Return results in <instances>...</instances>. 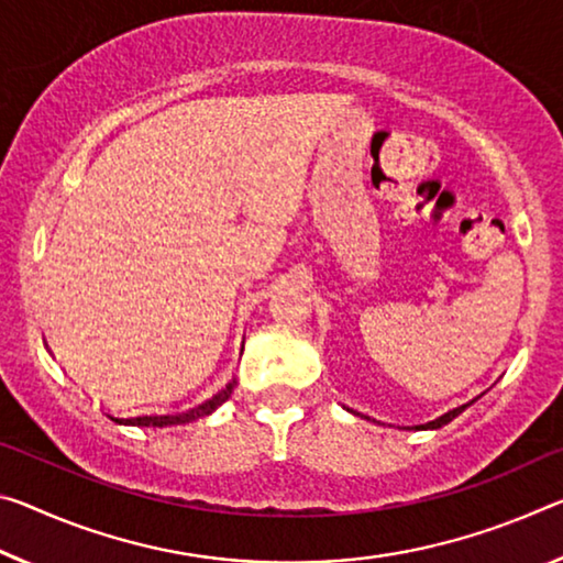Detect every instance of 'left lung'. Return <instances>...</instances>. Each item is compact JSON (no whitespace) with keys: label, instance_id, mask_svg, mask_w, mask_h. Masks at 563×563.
<instances>
[{"label":"left lung","instance_id":"obj_1","mask_svg":"<svg viewBox=\"0 0 563 563\" xmlns=\"http://www.w3.org/2000/svg\"><path fill=\"white\" fill-rule=\"evenodd\" d=\"M466 406H468V404H466ZM466 406L453 408V410H449V413H443V416L435 418V421H428V423H423V426H416V428H421V431H423V428H426V431H428V428H431V431H435V428H441V426H445V423H451L453 418H456L459 413H463V410H466ZM347 410H351V408H347Z\"/></svg>","mask_w":563,"mask_h":563}]
</instances>
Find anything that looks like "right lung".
<instances>
[{"label": "right lung", "instance_id": "obj_1", "mask_svg": "<svg viewBox=\"0 0 563 563\" xmlns=\"http://www.w3.org/2000/svg\"><path fill=\"white\" fill-rule=\"evenodd\" d=\"M235 378L228 383L225 388L218 390L216 396L202 400L200 406L195 408H187L183 413H163V416H135V418H120V423L124 426H145V428H165V426H180V423H190V421H198L202 416H210L216 413V410L225 404V400L233 396V388H235Z\"/></svg>", "mask_w": 563, "mask_h": 563}]
</instances>
